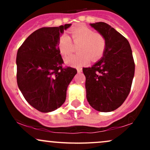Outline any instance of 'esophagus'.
I'll list each match as a JSON object with an SVG mask.
<instances>
[{
    "mask_svg": "<svg viewBox=\"0 0 150 150\" xmlns=\"http://www.w3.org/2000/svg\"><path fill=\"white\" fill-rule=\"evenodd\" d=\"M77 73H82V69L81 68H77Z\"/></svg>",
    "mask_w": 150,
    "mask_h": 150,
    "instance_id": "34e87169",
    "label": "esophagus"
}]
</instances>
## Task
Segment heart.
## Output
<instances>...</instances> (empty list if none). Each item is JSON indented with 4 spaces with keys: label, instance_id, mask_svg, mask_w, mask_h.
<instances>
[{
    "label": "heart",
    "instance_id": "b5f03b06",
    "mask_svg": "<svg viewBox=\"0 0 150 150\" xmlns=\"http://www.w3.org/2000/svg\"><path fill=\"white\" fill-rule=\"evenodd\" d=\"M70 32L74 44L78 45L77 48L78 53L65 58V63L67 65L80 67L88 64L90 58L92 61L100 59L106 48V38L103 34L94 32L85 26L76 27ZM72 42L68 34H61L58 42V49L61 56L65 57L73 51Z\"/></svg>",
    "mask_w": 150,
    "mask_h": 150
}]
</instances>
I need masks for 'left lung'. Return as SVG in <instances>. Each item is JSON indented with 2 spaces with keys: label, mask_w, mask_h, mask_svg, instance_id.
Wrapping results in <instances>:
<instances>
[{
  "label": "left lung",
  "mask_w": 150,
  "mask_h": 150,
  "mask_svg": "<svg viewBox=\"0 0 150 150\" xmlns=\"http://www.w3.org/2000/svg\"><path fill=\"white\" fill-rule=\"evenodd\" d=\"M104 36L106 48L102 58L91 68H83L87 99L93 108L110 112L120 107L130 93L135 63L128 41L105 22L90 24Z\"/></svg>",
  "instance_id": "8db88e82"
}]
</instances>
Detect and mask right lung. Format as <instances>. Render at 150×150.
Masks as SVG:
<instances>
[{
  "label": "right lung",
  "instance_id": "right-lung-1",
  "mask_svg": "<svg viewBox=\"0 0 150 150\" xmlns=\"http://www.w3.org/2000/svg\"><path fill=\"white\" fill-rule=\"evenodd\" d=\"M71 26L42 27L31 34L17 53V82L26 101L48 113L61 107L68 86L76 75L71 67L63 68L58 49L60 35Z\"/></svg>",
  "mask_w": 150,
  "mask_h": 150
}]
</instances>
